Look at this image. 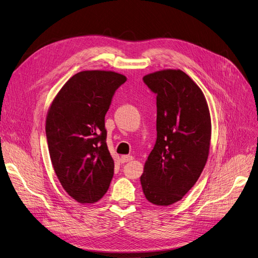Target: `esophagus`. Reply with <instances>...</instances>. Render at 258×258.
Returning a JSON list of instances; mask_svg holds the SVG:
<instances>
[{
	"label": "esophagus",
	"instance_id": "obj_1",
	"mask_svg": "<svg viewBox=\"0 0 258 258\" xmlns=\"http://www.w3.org/2000/svg\"><path fill=\"white\" fill-rule=\"evenodd\" d=\"M133 160V157L132 156H122L120 158V161L121 163H127V162H130Z\"/></svg>",
	"mask_w": 258,
	"mask_h": 258
}]
</instances>
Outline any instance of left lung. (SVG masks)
I'll list each match as a JSON object with an SVG mask.
<instances>
[{"mask_svg": "<svg viewBox=\"0 0 258 258\" xmlns=\"http://www.w3.org/2000/svg\"><path fill=\"white\" fill-rule=\"evenodd\" d=\"M143 80L157 94V142L144 165L143 192L156 205L180 201L207 164L212 137L207 99L181 70H161Z\"/></svg>", "mask_w": 258, "mask_h": 258, "instance_id": "8db88e82", "label": "left lung"}]
</instances>
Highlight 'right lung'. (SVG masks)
<instances>
[{
  "label": "right lung",
  "instance_id": "obj_1",
  "mask_svg": "<svg viewBox=\"0 0 258 258\" xmlns=\"http://www.w3.org/2000/svg\"><path fill=\"white\" fill-rule=\"evenodd\" d=\"M126 76L112 71H82L72 76L48 108L45 132L51 164L72 198L92 204L107 192L114 161L106 143L105 115Z\"/></svg>",
  "mask_w": 258,
  "mask_h": 258
}]
</instances>
